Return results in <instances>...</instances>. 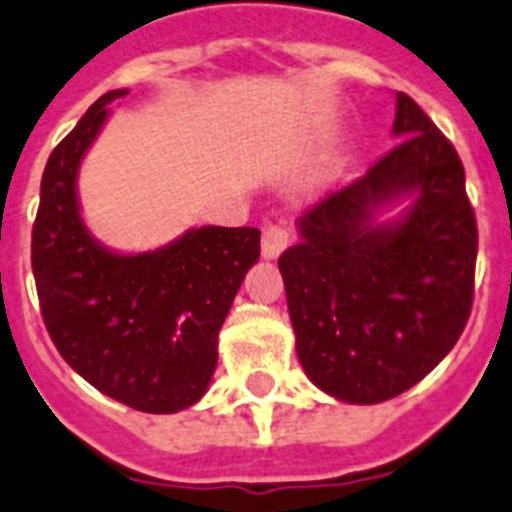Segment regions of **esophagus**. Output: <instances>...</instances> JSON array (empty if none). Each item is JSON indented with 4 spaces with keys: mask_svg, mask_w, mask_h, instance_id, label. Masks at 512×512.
<instances>
[{
    "mask_svg": "<svg viewBox=\"0 0 512 512\" xmlns=\"http://www.w3.org/2000/svg\"><path fill=\"white\" fill-rule=\"evenodd\" d=\"M290 243V230L282 222H269L261 233V253L264 259H277L279 253L285 251Z\"/></svg>",
    "mask_w": 512,
    "mask_h": 512,
    "instance_id": "1",
    "label": "esophagus"
}]
</instances>
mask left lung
<instances>
[{
  "instance_id": "1",
  "label": "left lung",
  "mask_w": 512,
  "mask_h": 512,
  "mask_svg": "<svg viewBox=\"0 0 512 512\" xmlns=\"http://www.w3.org/2000/svg\"><path fill=\"white\" fill-rule=\"evenodd\" d=\"M393 150L298 220L279 256L295 349L308 378L349 404L412 388L453 349L474 303L476 217L456 147L396 95ZM414 195L396 223L374 209Z\"/></svg>"
}]
</instances>
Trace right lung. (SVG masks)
<instances>
[{
  "instance_id": "right-lung-1",
  "label": "right lung",
  "mask_w": 512,
  "mask_h": 512,
  "mask_svg": "<svg viewBox=\"0 0 512 512\" xmlns=\"http://www.w3.org/2000/svg\"><path fill=\"white\" fill-rule=\"evenodd\" d=\"M100 95L48 155L30 261L48 336L69 368L121 404L170 414L196 404L217 368V334L259 259L256 227H199L124 256L87 233L77 170L108 119Z\"/></svg>"
}]
</instances>
